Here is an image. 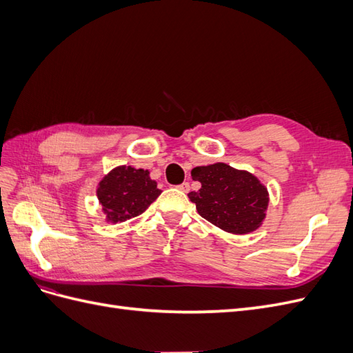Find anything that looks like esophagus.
Returning a JSON list of instances; mask_svg holds the SVG:
<instances>
[{
  "label": "esophagus",
  "instance_id": "esophagus-1",
  "mask_svg": "<svg viewBox=\"0 0 353 353\" xmlns=\"http://www.w3.org/2000/svg\"><path fill=\"white\" fill-rule=\"evenodd\" d=\"M176 188H178V190H181V191H184V193H188V190H190V184H188V183H183V184L176 185Z\"/></svg>",
  "mask_w": 353,
  "mask_h": 353
}]
</instances>
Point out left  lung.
I'll return each mask as SVG.
<instances>
[{"instance_id":"1","label":"left lung","mask_w":353,"mask_h":353,"mask_svg":"<svg viewBox=\"0 0 353 353\" xmlns=\"http://www.w3.org/2000/svg\"><path fill=\"white\" fill-rule=\"evenodd\" d=\"M191 176L201 188L188 193L201 218L232 234H248L261 227L268 208V191L245 170L225 163L197 166Z\"/></svg>"}]
</instances>
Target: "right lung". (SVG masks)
Returning a JSON list of instances; mask_svg holds the SVG:
<instances>
[{"mask_svg":"<svg viewBox=\"0 0 353 353\" xmlns=\"http://www.w3.org/2000/svg\"><path fill=\"white\" fill-rule=\"evenodd\" d=\"M160 193L148 170L119 166L101 179L97 197L108 221L116 223L141 215Z\"/></svg>","mask_w":353,"mask_h":353,"instance_id":"add662e5","label":"right lung"}]
</instances>
